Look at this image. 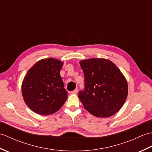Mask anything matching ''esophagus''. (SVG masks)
I'll return each instance as SVG.
<instances>
[{
	"label": "esophagus",
	"mask_w": 152,
	"mask_h": 152,
	"mask_svg": "<svg viewBox=\"0 0 152 152\" xmlns=\"http://www.w3.org/2000/svg\"><path fill=\"white\" fill-rule=\"evenodd\" d=\"M72 93H78V89H77V88L75 89Z\"/></svg>",
	"instance_id": "34e87169"
}]
</instances>
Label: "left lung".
Listing matches in <instances>:
<instances>
[{"mask_svg":"<svg viewBox=\"0 0 152 152\" xmlns=\"http://www.w3.org/2000/svg\"><path fill=\"white\" fill-rule=\"evenodd\" d=\"M85 89L78 93L83 106L98 118L114 115L124 104L128 95L127 80L111 61L93 58L82 60Z\"/></svg>","mask_w":152,"mask_h":152,"instance_id":"1","label":"left lung"}]
</instances>
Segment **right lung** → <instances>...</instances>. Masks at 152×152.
<instances>
[{"mask_svg": "<svg viewBox=\"0 0 152 152\" xmlns=\"http://www.w3.org/2000/svg\"><path fill=\"white\" fill-rule=\"evenodd\" d=\"M63 63L53 58L38 61L27 71L21 86L28 107L40 115L53 114L62 107L68 93L60 76Z\"/></svg>", "mask_w": 152, "mask_h": 152, "instance_id": "add662e5", "label": "right lung"}]
</instances>
